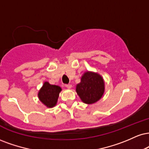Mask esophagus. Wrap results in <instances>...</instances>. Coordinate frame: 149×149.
<instances>
[{
  "label": "esophagus",
  "mask_w": 149,
  "mask_h": 149,
  "mask_svg": "<svg viewBox=\"0 0 149 149\" xmlns=\"http://www.w3.org/2000/svg\"><path fill=\"white\" fill-rule=\"evenodd\" d=\"M65 87H67V88H68V89H71V87H72V85H70V84H69V85H66Z\"/></svg>",
  "instance_id": "obj_1"
}]
</instances>
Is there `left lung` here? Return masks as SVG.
<instances>
[{"instance_id":"1","label":"left lung","mask_w":149,"mask_h":149,"mask_svg":"<svg viewBox=\"0 0 149 149\" xmlns=\"http://www.w3.org/2000/svg\"><path fill=\"white\" fill-rule=\"evenodd\" d=\"M76 91L84 103L91 105L96 103L103 97L105 92V81L99 73L85 71L77 84Z\"/></svg>"}]
</instances>
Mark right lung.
Here are the masks:
<instances>
[{"label":"right lung","instance_id":"add662e5","mask_svg":"<svg viewBox=\"0 0 149 149\" xmlns=\"http://www.w3.org/2000/svg\"><path fill=\"white\" fill-rule=\"evenodd\" d=\"M62 88L58 85H51L48 82H44L38 92V98L42 103L48 108H52L57 105L59 95Z\"/></svg>","mask_w":149,"mask_h":149}]
</instances>
